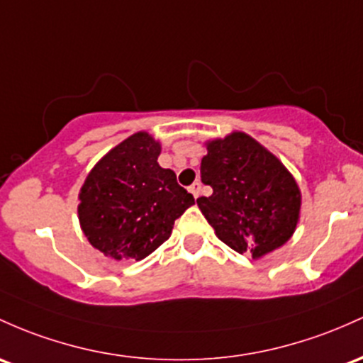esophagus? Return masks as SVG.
Returning <instances> with one entry per match:
<instances>
[{
  "mask_svg": "<svg viewBox=\"0 0 363 363\" xmlns=\"http://www.w3.org/2000/svg\"><path fill=\"white\" fill-rule=\"evenodd\" d=\"M188 189H189V193L194 196V200H196L201 193V182H194V184H191Z\"/></svg>",
  "mask_w": 363,
  "mask_h": 363,
  "instance_id": "34e87169",
  "label": "esophagus"
}]
</instances>
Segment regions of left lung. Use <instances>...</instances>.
Segmentation results:
<instances>
[{"instance_id": "left-lung-1", "label": "left lung", "mask_w": 363, "mask_h": 363, "mask_svg": "<svg viewBox=\"0 0 363 363\" xmlns=\"http://www.w3.org/2000/svg\"><path fill=\"white\" fill-rule=\"evenodd\" d=\"M206 150L201 182L213 193L196 203L218 240L253 258L284 245L296 229L301 205L288 169L245 133L210 141Z\"/></svg>"}]
</instances>
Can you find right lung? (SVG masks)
<instances>
[{
	"instance_id": "right-lung-1",
	"label": "right lung",
	"mask_w": 363,
	"mask_h": 363,
	"mask_svg": "<svg viewBox=\"0 0 363 363\" xmlns=\"http://www.w3.org/2000/svg\"><path fill=\"white\" fill-rule=\"evenodd\" d=\"M160 143L138 133L115 146L86 177L79 220L94 248L118 262L143 260L170 238L194 203L175 172L158 165Z\"/></svg>"
}]
</instances>
